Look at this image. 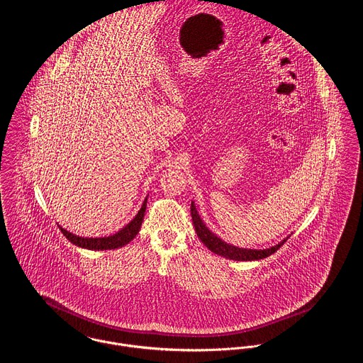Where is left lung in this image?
I'll list each match as a JSON object with an SVG mask.
<instances>
[{
    "label": "left lung",
    "mask_w": 363,
    "mask_h": 363,
    "mask_svg": "<svg viewBox=\"0 0 363 363\" xmlns=\"http://www.w3.org/2000/svg\"><path fill=\"white\" fill-rule=\"evenodd\" d=\"M191 214H192V221L195 225L196 233L199 236V239L201 240V243L208 249L213 251L214 254H218L223 258L228 259H233V261H255V259H262L269 257L271 254H274L275 251L280 249V246L289 239L284 238L283 240H280L278 245L268 247V249H243V247H238L233 246L230 243H226L221 238H218L216 233H213L206 223H203V220L200 218L197 210H196L195 201H192L191 204Z\"/></svg>",
    "instance_id": "obj_1"
}]
</instances>
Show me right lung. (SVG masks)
<instances>
[{
  "instance_id": "add662e5",
  "label": "right lung",
  "mask_w": 363,
  "mask_h": 363,
  "mask_svg": "<svg viewBox=\"0 0 363 363\" xmlns=\"http://www.w3.org/2000/svg\"><path fill=\"white\" fill-rule=\"evenodd\" d=\"M146 203H147V196L143 200V204H142L138 214L125 226H123L118 232H116L114 235H111V236L83 238V236H77V235L66 230L60 225H59V229L62 230V233L66 236V239L69 242H72L73 245H76L82 249H86V250H113V249H118V247H123V246L128 245L137 236V233L140 232V225H142L143 216H145V210H146Z\"/></svg>"
}]
</instances>
